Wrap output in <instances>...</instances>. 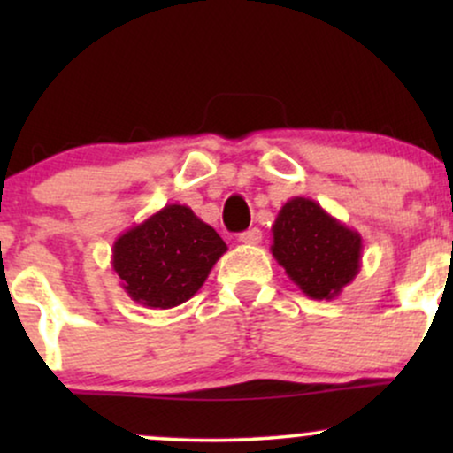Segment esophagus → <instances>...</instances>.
<instances>
[{
    "label": "esophagus",
    "instance_id": "1",
    "mask_svg": "<svg viewBox=\"0 0 453 453\" xmlns=\"http://www.w3.org/2000/svg\"><path fill=\"white\" fill-rule=\"evenodd\" d=\"M238 241L242 244H259V241H262V232H259L257 227H251V230L242 232L241 236H238Z\"/></svg>",
    "mask_w": 453,
    "mask_h": 453
}]
</instances>
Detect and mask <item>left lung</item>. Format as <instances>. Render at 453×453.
I'll return each mask as SVG.
<instances>
[{
  "label": "left lung",
  "instance_id": "obj_1",
  "mask_svg": "<svg viewBox=\"0 0 453 453\" xmlns=\"http://www.w3.org/2000/svg\"><path fill=\"white\" fill-rule=\"evenodd\" d=\"M270 251L285 274L313 300L336 298L362 266L360 232L300 196L280 206Z\"/></svg>",
  "mask_w": 453,
  "mask_h": 453
}]
</instances>
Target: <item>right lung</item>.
<instances>
[{
	"label": "right lung",
	"instance_id": "add662e5",
	"mask_svg": "<svg viewBox=\"0 0 453 453\" xmlns=\"http://www.w3.org/2000/svg\"><path fill=\"white\" fill-rule=\"evenodd\" d=\"M227 244L185 204H165L112 244V270L134 303L174 309L209 279Z\"/></svg>",
	"mask_w": 453,
	"mask_h": 453
}]
</instances>
